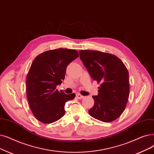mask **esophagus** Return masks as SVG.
Returning a JSON list of instances; mask_svg holds the SVG:
<instances>
[{
  "label": "esophagus",
  "mask_w": 154,
  "mask_h": 154,
  "mask_svg": "<svg viewBox=\"0 0 154 154\" xmlns=\"http://www.w3.org/2000/svg\"><path fill=\"white\" fill-rule=\"evenodd\" d=\"M76 97L79 99H82L84 98V96H82L81 94H76Z\"/></svg>",
  "instance_id": "34e87169"
}]
</instances>
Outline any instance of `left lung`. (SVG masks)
Listing matches in <instances>:
<instances>
[{"label":"left lung","instance_id":"left-lung-1","mask_svg":"<svg viewBox=\"0 0 154 154\" xmlns=\"http://www.w3.org/2000/svg\"><path fill=\"white\" fill-rule=\"evenodd\" d=\"M80 58L92 79L100 83L98 95L93 96L94 104L89 115L108 123L124 111L130 93L129 73L116 56L96 50H80Z\"/></svg>","mask_w":154,"mask_h":154}]
</instances>
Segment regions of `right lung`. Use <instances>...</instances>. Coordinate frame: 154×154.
Here are the masks:
<instances>
[{
    "mask_svg": "<svg viewBox=\"0 0 154 154\" xmlns=\"http://www.w3.org/2000/svg\"><path fill=\"white\" fill-rule=\"evenodd\" d=\"M79 56L75 50L58 48L45 51L33 60L26 77V94L38 121L51 123L65 115V103L75 94H66L56 88L64 80L68 65Z\"/></svg>",
    "mask_w": 154,
    "mask_h": 154,
    "instance_id": "right-lung-1",
    "label": "right lung"
}]
</instances>
